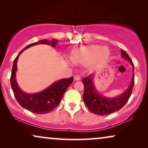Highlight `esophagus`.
Listing matches in <instances>:
<instances>
[{
  "mask_svg": "<svg viewBox=\"0 0 148 148\" xmlns=\"http://www.w3.org/2000/svg\"><path fill=\"white\" fill-rule=\"evenodd\" d=\"M74 79L75 81H79L81 79L80 76L78 75H76L74 76Z\"/></svg>",
  "mask_w": 148,
  "mask_h": 148,
  "instance_id": "esophagus-1",
  "label": "esophagus"
}]
</instances>
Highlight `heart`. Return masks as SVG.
I'll use <instances>...</instances> for the list:
<instances>
[{"label":"heart","instance_id":"b5f03b06","mask_svg":"<svg viewBox=\"0 0 148 148\" xmlns=\"http://www.w3.org/2000/svg\"><path fill=\"white\" fill-rule=\"evenodd\" d=\"M110 57V50L106 47L96 44L83 46L73 50L71 54V60L75 64L94 67L104 64Z\"/></svg>","mask_w":148,"mask_h":148}]
</instances>
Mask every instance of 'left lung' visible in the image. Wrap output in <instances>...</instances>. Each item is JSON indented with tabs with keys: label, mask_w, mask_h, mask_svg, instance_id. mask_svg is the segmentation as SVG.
I'll use <instances>...</instances> for the list:
<instances>
[{
	"label": "left lung",
	"mask_w": 148,
	"mask_h": 148,
	"mask_svg": "<svg viewBox=\"0 0 148 148\" xmlns=\"http://www.w3.org/2000/svg\"><path fill=\"white\" fill-rule=\"evenodd\" d=\"M121 56L129 60L132 66H134L132 60L124 50L121 49ZM134 71V68H133ZM84 86V93L83 94L85 104L91 112L98 115H106L118 111L125 106L130 98L134 86V73L132 82L129 88L121 96L114 98H104L97 92L92 82V75L84 77L82 80Z\"/></svg>",
	"instance_id": "left-lung-1"
}]
</instances>
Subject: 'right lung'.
Wrapping results in <instances>:
<instances>
[{
  "label": "right lung",
  "instance_id": "1",
  "mask_svg": "<svg viewBox=\"0 0 148 148\" xmlns=\"http://www.w3.org/2000/svg\"><path fill=\"white\" fill-rule=\"evenodd\" d=\"M57 40H52L48 41L47 40H40L38 42L30 44L25 48H23L14 60L13 68H12L11 76V84L12 90L13 91L14 96L18 103L30 112L36 114H46L51 112L59 104L65 91L69 85L72 84L73 77L68 79H62L58 82H54L47 89L37 94H27L24 93L19 88L15 79V73L17 71V62L19 54L23 50L30 46L36 45L38 44H50L52 47H55Z\"/></svg>",
  "mask_w": 148,
  "mask_h": 148
}]
</instances>
